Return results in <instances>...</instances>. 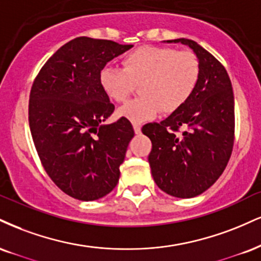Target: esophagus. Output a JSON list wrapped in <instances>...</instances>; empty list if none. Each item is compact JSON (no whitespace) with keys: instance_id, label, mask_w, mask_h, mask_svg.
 <instances>
[{"instance_id":"34e87169","label":"esophagus","mask_w":261,"mask_h":261,"mask_svg":"<svg viewBox=\"0 0 261 261\" xmlns=\"http://www.w3.org/2000/svg\"><path fill=\"white\" fill-rule=\"evenodd\" d=\"M134 131L136 135H140L141 134V126L139 124H134Z\"/></svg>"}]
</instances>
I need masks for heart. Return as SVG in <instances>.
<instances>
[{"mask_svg":"<svg viewBox=\"0 0 261 261\" xmlns=\"http://www.w3.org/2000/svg\"><path fill=\"white\" fill-rule=\"evenodd\" d=\"M198 80L196 55L164 46L139 47L124 56L122 69L105 67L99 73L100 86L115 102H124L140 85L141 97L117 112L134 124L152 120L162 111H177L192 96Z\"/></svg>","mask_w":261,"mask_h":261,"instance_id":"heart-1","label":"heart"}]
</instances>
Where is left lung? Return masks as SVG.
I'll list each match as a JSON object with an SVG mask.
<instances>
[{
	"label": "left lung",
	"mask_w": 261,
	"mask_h": 261,
	"mask_svg": "<svg viewBox=\"0 0 261 261\" xmlns=\"http://www.w3.org/2000/svg\"><path fill=\"white\" fill-rule=\"evenodd\" d=\"M166 42L190 47L199 62V80L192 96L161 122L142 133L152 141L148 155L156 186L177 198H192L214 185L224 172L234 136V98L224 65L188 39ZM182 127L181 135L176 133Z\"/></svg>",
	"instance_id": "8db88e82"
}]
</instances>
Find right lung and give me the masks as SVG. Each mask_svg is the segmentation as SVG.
I'll return each instance as SVG.
<instances>
[{
    "instance_id": "right-lung-1",
    "label": "right lung",
    "mask_w": 261,
    "mask_h": 261,
    "mask_svg": "<svg viewBox=\"0 0 261 261\" xmlns=\"http://www.w3.org/2000/svg\"><path fill=\"white\" fill-rule=\"evenodd\" d=\"M133 45L81 36L62 46L41 68L29 100L34 144L48 176L68 196L96 200L117 186L131 122H102L114 105L99 84L108 62Z\"/></svg>"
}]
</instances>
